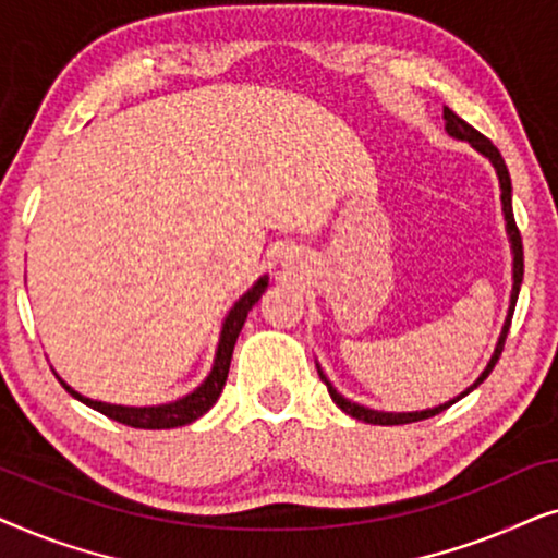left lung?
Segmentation results:
<instances>
[{
    "mask_svg": "<svg viewBox=\"0 0 558 558\" xmlns=\"http://www.w3.org/2000/svg\"><path fill=\"white\" fill-rule=\"evenodd\" d=\"M445 129L449 136H454V140H462V142H470L472 147H475L480 155H485L487 159H490L495 172H498V180H500V201H502V213H506V228H508V239H510V248H513V292H510V307H508V317H506V325H502V332L498 338V345H495V353L490 357V363H487V368L480 373V378L472 384L468 391H462L457 399L447 401V403H439V407L434 409H426V411H409V414H391V411H373V409H365L361 407V403H353L348 401L345 396H340L338 391H335V386L327 380V376L323 373V368L317 365V373L319 378L325 380L327 391H330V399L338 403V407L345 411V414H350L353 418H361V422L365 424H380V426H393V424H411V422H422V418H429V416H437L441 414V411L452 407L454 401H460L468 396L470 391H475V388L483 384V380L490 376V371L495 368V363H498V357L502 353V345H506V338H508V330H510V319H513V310H515V302H518V292H521V281H523V243H521V231H518L515 226V218H513V201H510V193H513V187H510V174H508V167H506V159L500 157V151L495 144L487 140V136H483L477 132L475 126H470L468 121L457 117V113L452 109H445Z\"/></svg>",
    "mask_w": 558,
    "mask_h": 558,
    "instance_id": "left-lung-1",
    "label": "left lung"
}]
</instances>
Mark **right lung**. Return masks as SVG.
<instances>
[{
  "label": "right lung",
  "instance_id": "obj_1",
  "mask_svg": "<svg viewBox=\"0 0 558 558\" xmlns=\"http://www.w3.org/2000/svg\"><path fill=\"white\" fill-rule=\"evenodd\" d=\"M269 287V277H262L254 287L248 289L246 294L241 296L239 302L233 304L231 312H228L223 330H220V340H218V350H216V361H213V371L208 373V378L203 380L201 386L195 388L193 393L182 396L178 401L170 403H159V407H117V403H104V401H94L81 396L78 391H73L65 380H60L68 393L73 399H78L86 403V407L101 411L104 416L113 418V422L134 426V429H174V426H185L193 424L195 418H201L205 411H208L213 403L218 401L220 391H223L226 378H228V368H231V357H233V348L235 340H239V332L243 323H246L248 310L262 300V294Z\"/></svg>",
  "mask_w": 558,
  "mask_h": 558
}]
</instances>
